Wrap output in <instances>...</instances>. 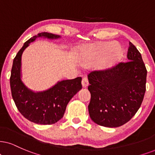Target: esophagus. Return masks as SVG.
<instances>
[{
	"label": "esophagus",
	"mask_w": 155,
	"mask_h": 155,
	"mask_svg": "<svg viewBox=\"0 0 155 155\" xmlns=\"http://www.w3.org/2000/svg\"><path fill=\"white\" fill-rule=\"evenodd\" d=\"M81 84H82V86H83V87H84V88L87 87L88 86H89V81H88L87 77L84 76V77L82 78Z\"/></svg>",
	"instance_id": "1"
}]
</instances>
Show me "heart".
<instances>
[{"label": "heart", "instance_id": "b5f03b06", "mask_svg": "<svg viewBox=\"0 0 155 155\" xmlns=\"http://www.w3.org/2000/svg\"><path fill=\"white\" fill-rule=\"evenodd\" d=\"M122 47L118 42L99 41L84 45L79 48L77 58L83 66H92L97 64L100 70L112 67L120 59Z\"/></svg>", "mask_w": 155, "mask_h": 155}]
</instances>
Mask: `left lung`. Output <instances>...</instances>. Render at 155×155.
I'll list each match as a JSON object with an SVG mask.
<instances>
[{"mask_svg":"<svg viewBox=\"0 0 155 155\" xmlns=\"http://www.w3.org/2000/svg\"><path fill=\"white\" fill-rule=\"evenodd\" d=\"M128 61L105 71L89 74L91 120L106 127H118L129 121L140 109L146 91L147 69L142 55L130 42Z\"/></svg>","mask_w":155,"mask_h":155,"instance_id":"left-lung-1","label":"left lung"}]
</instances>
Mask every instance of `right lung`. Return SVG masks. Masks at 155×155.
I'll list each match as a JSON object with an SVG mask.
<instances>
[{"label":"right lung","instance_id":"obj_1","mask_svg":"<svg viewBox=\"0 0 155 155\" xmlns=\"http://www.w3.org/2000/svg\"><path fill=\"white\" fill-rule=\"evenodd\" d=\"M37 38L58 39L61 36L40 33L23 44L13 59L10 78L11 94L18 109L25 119L38 124H52L63 117L68 103L81 89V77L59 81L43 91H34L27 87L21 79V56Z\"/></svg>","mask_w":155,"mask_h":155}]
</instances>
